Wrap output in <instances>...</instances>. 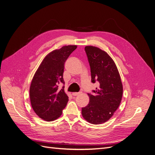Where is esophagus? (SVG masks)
I'll use <instances>...</instances> for the list:
<instances>
[{
    "label": "esophagus",
    "instance_id": "esophagus-1",
    "mask_svg": "<svg viewBox=\"0 0 155 155\" xmlns=\"http://www.w3.org/2000/svg\"><path fill=\"white\" fill-rule=\"evenodd\" d=\"M80 94V93H72V96H78V95H79Z\"/></svg>",
    "mask_w": 155,
    "mask_h": 155
}]
</instances>
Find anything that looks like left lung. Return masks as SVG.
Wrapping results in <instances>:
<instances>
[{"label": "left lung", "instance_id": "left-lung-1", "mask_svg": "<svg viewBox=\"0 0 155 155\" xmlns=\"http://www.w3.org/2000/svg\"><path fill=\"white\" fill-rule=\"evenodd\" d=\"M85 51L92 83L97 81L99 86L94 95L88 94L89 102L82 108V116L89 123L99 124L110 120L119 107L123 87L116 64L106 52L93 45L86 46Z\"/></svg>", "mask_w": 155, "mask_h": 155}]
</instances>
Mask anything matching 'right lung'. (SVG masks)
<instances>
[{
  "label": "right lung",
  "instance_id": "obj_1",
  "mask_svg": "<svg viewBox=\"0 0 155 155\" xmlns=\"http://www.w3.org/2000/svg\"><path fill=\"white\" fill-rule=\"evenodd\" d=\"M77 47L64 45L49 52L35 72L29 89L30 100L34 111L43 120H56L67 105L68 96L64 89H59V84L64 83L65 62Z\"/></svg>",
  "mask_w": 155,
  "mask_h": 155
}]
</instances>
